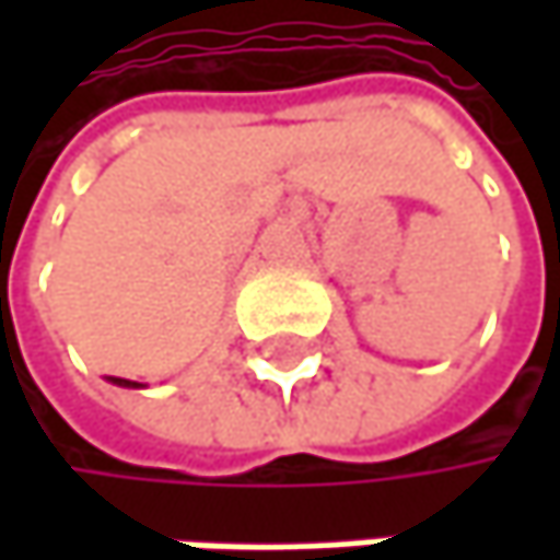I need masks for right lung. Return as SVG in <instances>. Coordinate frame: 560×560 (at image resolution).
<instances>
[{"label": "right lung", "mask_w": 560, "mask_h": 560, "mask_svg": "<svg viewBox=\"0 0 560 560\" xmlns=\"http://www.w3.org/2000/svg\"><path fill=\"white\" fill-rule=\"evenodd\" d=\"M109 383H113V386H122V389H139V383H132V380H119V376H109Z\"/></svg>", "instance_id": "obj_1"}]
</instances>
